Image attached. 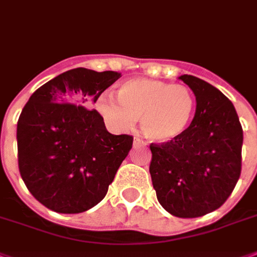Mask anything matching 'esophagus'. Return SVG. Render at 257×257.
<instances>
[{
    "mask_svg": "<svg viewBox=\"0 0 257 257\" xmlns=\"http://www.w3.org/2000/svg\"><path fill=\"white\" fill-rule=\"evenodd\" d=\"M133 145H135V147H145L147 144L144 143L143 140H140V139H137V137H136L135 141H133Z\"/></svg>",
    "mask_w": 257,
    "mask_h": 257,
    "instance_id": "1",
    "label": "esophagus"
}]
</instances>
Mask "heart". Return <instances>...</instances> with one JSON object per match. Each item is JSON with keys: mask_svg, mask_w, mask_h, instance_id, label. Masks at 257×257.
I'll list each match as a JSON object with an SVG mask.
<instances>
[{"mask_svg": "<svg viewBox=\"0 0 257 257\" xmlns=\"http://www.w3.org/2000/svg\"><path fill=\"white\" fill-rule=\"evenodd\" d=\"M117 99L101 96L99 112L113 128L128 131L141 117L148 139L166 143L186 131L195 109V97L189 87L152 79H132L122 83Z\"/></svg>", "mask_w": 257, "mask_h": 257, "instance_id": "obj_1", "label": "heart"}]
</instances>
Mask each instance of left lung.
Returning a JSON list of instances; mask_svg holds the SVG:
<instances>
[{
    "mask_svg": "<svg viewBox=\"0 0 257 257\" xmlns=\"http://www.w3.org/2000/svg\"><path fill=\"white\" fill-rule=\"evenodd\" d=\"M179 79L195 95V116L177 139L150 144L149 172L166 211L198 218L220 207L236 186L243 129L233 104L218 88L193 75Z\"/></svg>",
    "mask_w": 257,
    "mask_h": 257,
    "instance_id": "8db88e82",
    "label": "left lung"
}]
</instances>
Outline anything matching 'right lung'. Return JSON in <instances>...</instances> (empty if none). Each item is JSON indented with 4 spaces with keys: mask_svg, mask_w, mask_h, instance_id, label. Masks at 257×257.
I'll use <instances>...</instances> for the list:
<instances>
[{
    "mask_svg": "<svg viewBox=\"0 0 257 257\" xmlns=\"http://www.w3.org/2000/svg\"><path fill=\"white\" fill-rule=\"evenodd\" d=\"M121 75L79 67L39 87L17 124L18 168L27 190L59 214L99 203L132 148L133 137L114 136L91 109Z\"/></svg>",
    "mask_w": 257,
    "mask_h": 257,
    "instance_id": "1",
    "label": "right lung"
}]
</instances>
